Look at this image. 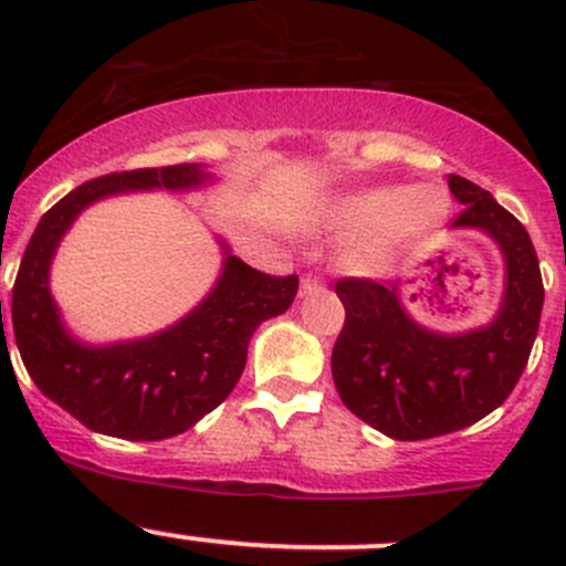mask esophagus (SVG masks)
I'll return each instance as SVG.
<instances>
[{
    "label": "esophagus",
    "mask_w": 566,
    "mask_h": 566,
    "mask_svg": "<svg viewBox=\"0 0 566 566\" xmlns=\"http://www.w3.org/2000/svg\"><path fill=\"white\" fill-rule=\"evenodd\" d=\"M319 287H323V279H319V276H312V273H306V276L301 279V295H312Z\"/></svg>",
    "instance_id": "34e87169"
}]
</instances>
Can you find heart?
Wrapping results in <instances>:
<instances>
[{"instance_id":"1","label":"heart","mask_w":566,"mask_h":566,"mask_svg":"<svg viewBox=\"0 0 566 566\" xmlns=\"http://www.w3.org/2000/svg\"><path fill=\"white\" fill-rule=\"evenodd\" d=\"M449 199L436 186H373L336 199L325 227L336 235L356 238L347 262L361 273H380L394 256L424 241L447 221Z\"/></svg>"}]
</instances>
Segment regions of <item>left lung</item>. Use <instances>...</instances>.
<instances>
[{"instance_id": "1", "label": "left lung", "mask_w": 566, "mask_h": 566, "mask_svg": "<svg viewBox=\"0 0 566 566\" xmlns=\"http://www.w3.org/2000/svg\"><path fill=\"white\" fill-rule=\"evenodd\" d=\"M449 188L462 205L452 230H479L504 254V298L488 325L438 334L416 323L399 284L339 279L345 325L331 373L347 410L394 441L447 436L493 413L526 369L539 328V260L526 227L493 193L460 175Z\"/></svg>"}]
</instances>
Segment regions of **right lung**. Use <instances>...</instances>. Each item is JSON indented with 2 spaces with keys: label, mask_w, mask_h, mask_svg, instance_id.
I'll use <instances>...</instances> for the list:
<instances>
[{
  "label": "right lung",
  "mask_w": 566,
  "mask_h": 566,
  "mask_svg": "<svg viewBox=\"0 0 566 566\" xmlns=\"http://www.w3.org/2000/svg\"><path fill=\"white\" fill-rule=\"evenodd\" d=\"M213 180L202 164L104 175L73 188L40 219L13 284L15 345L38 389L87 430L125 441H164L186 432L235 389L256 325L293 304L298 276L254 271L219 238L221 276L169 328L87 345L62 323L49 284L51 260L82 210L117 193L191 191Z\"/></svg>",
  "instance_id": "obj_1"
}]
</instances>
